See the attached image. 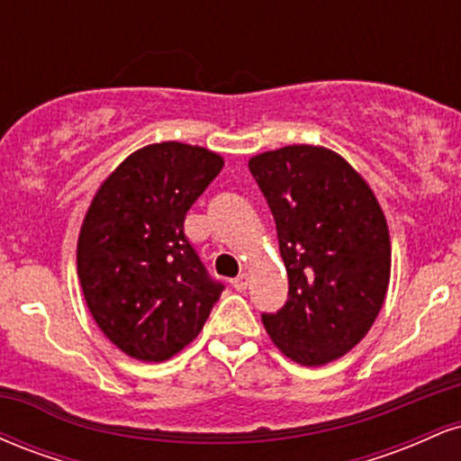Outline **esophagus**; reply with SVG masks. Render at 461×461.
Instances as JSON below:
<instances>
[{
    "label": "esophagus",
    "instance_id": "esophagus-1",
    "mask_svg": "<svg viewBox=\"0 0 461 461\" xmlns=\"http://www.w3.org/2000/svg\"><path fill=\"white\" fill-rule=\"evenodd\" d=\"M247 284H249V275L247 273H240L238 277L231 279V285H234V290H238V293H245Z\"/></svg>",
    "mask_w": 461,
    "mask_h": 461
}]
</instances>
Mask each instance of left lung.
Masks as SVG:
<instances>
[{"label":"left lung","instance_id":"left-lung-1","mask_svg":"<svg viewBox=\"0 0 461 461\" xmlns=\"http://www.w3.org/2000/svg\"><path fill=\"white\" fill-rule=\"evenodd\" d=\"M288 273V299L262 322L303 366L345 356L366 336L390 282V236L373 190L322 147L293 145L249 160Z\"/></svg>","mask_w":461,"mask_h":461}]
</instances>
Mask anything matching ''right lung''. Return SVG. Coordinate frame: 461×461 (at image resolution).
<instances>
[{
    "mask_svg": "<svg viewBox=\"0 0 461 461\" xmlns=\"http://www.w3.org/2000/svg\"><path fill=\"white\" fill-rule=\"evenodd\" d=\"M223 158L184 142L149 145L95 194L77 242V275L95 322L142 362H162L199 336L225 285L201 262L184 219Z\"/></svg>",
    "mask_w": 461,
    "mask_h": 461,
    "instance_id": "right-lung-1",
    "label": "right lung"
}]
</instances>
